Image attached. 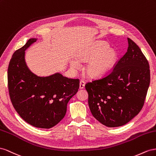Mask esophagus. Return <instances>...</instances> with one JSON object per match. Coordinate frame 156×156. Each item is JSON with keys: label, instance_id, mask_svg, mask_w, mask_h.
<instances>
[{"label": "esophagus", "instance_id": "esophagus-1", "mask_svg": "<svg viewBox=\"0 0 156 156\" xmlns=\"http://www.w3.org/2000/svg\"><path fill=\"white\" fill-rule=\"evenodd\" d=\"M85 82L83 81V80H81L80 82V89H83L84 88V87H85Z\"/></svg>", "mask_w": 156, "mask_h": 156}]
</instances>
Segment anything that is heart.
Masks as SVG:
<instances>
[{
    "instance_id": "1",
    "label": "heart",
    "mask_w": 156,
    "mask_h": 156,
    "mask_svg": "<svg viewBox=\"0 0 156 156\" xmlns=\"http://www.w3.org/2000/svg\"><path fill=\"white\" fill-rule=\"evenodd\" d=\"M77 56L81 61H89L86 66L87 73L91 76H100L108 73L116 63L118 55L105 42H97L92 45L83 48L80 50ZM70 65L74 69H78L80 61L73 59Z\"/></svg>"
}]
</instances>
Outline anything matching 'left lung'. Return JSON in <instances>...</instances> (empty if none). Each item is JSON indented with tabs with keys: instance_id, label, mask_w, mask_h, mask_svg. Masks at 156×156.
I'll use <instances>...</instances> for the list:
<instances>
[{
	"instance_id": "1",
	"label": "left lung",
	"mask_w": 156,
	"mask_h": 156,
	"mask_svg": "<svg viewBox=\"0 0 156 156\" xmlns=\"http://www.w3.org/2000/svg\"><path fill=\"white\" fill-rule=\"evenodd\" d=\"M127 41V51L110 73L85 86L93 117L109 127L125 125L140 112L150 85L147 59L135 42Z\"/></svg>"
}]
</instances>
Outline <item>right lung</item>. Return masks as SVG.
Here are the masks:
<instances>
[{
	"mask_svg": "<svg viewBox=\"0 0 156 156\" xmlns=\"http://www.w3.org/2000/svg\"><path fill=\"white\" fill-rule=\"evenodd\" d=\"M30 38L13 54L8 68L9 95L16 112L34 127L50 129L63 119L68 102L80 87L79 79L57 73L38 77L28 69L25 50L36 41Z\"/></svg>",
	"mask_w": 156,
	"mask_h": 156,
	"instance_id": "add662e5",
	"label": "right lung"
}]
</instances>
